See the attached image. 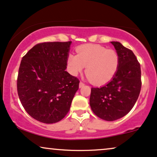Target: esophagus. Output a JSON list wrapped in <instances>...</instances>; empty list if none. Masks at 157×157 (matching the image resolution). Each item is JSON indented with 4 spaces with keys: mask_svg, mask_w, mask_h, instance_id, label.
<instances>
[{
    "mask_svg": "<svg viewBox=\"0 0 157 157\" xmlns=\"http://www.w3.org/2000/svg\"><path fill=\"white\" fill-rule=\"evenodd\" d=\"M84 85H85V83L84 82H80V84H79V87H80V88H82V87L84 86Z\"/></svg>",
    "mask_w": 157,
    "mask_h": 157,
    "instance_id": "34e87169",
    "label": "esophagus"
}]
</instances>
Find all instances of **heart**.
<instances>
[{
	"label": "heart",
	"mask_w": 157,
	"mask_h": 157,
	"mask_svg": "<svg viewBox=\"0 0 157 157\" xmlns=\"http://www.w3.org/2000/svg\"><path fill=\"white\" fill-rule=\"evenodd\" d=\"M77 55H69L67 64L69 72L77 75L86 67L85 74L96 85H104L114 78L120 64L116 51L100 45L85 44L77 47Z\"/></svg>",
	"instance_id": "obj_1"
}]
</instances>
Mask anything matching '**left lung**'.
Instances as JSON below:
<instances>
[{
    "label": "left lung",
    "mask_w": 157,
    "mask_h": 157,
    "mask_svg": "<svg viewBox=\"0 0 157 157\" xmlns=\"http://www.w3.org/2000/svg\"><path fill=\"white\" fill-rule=\"evenodd\" d=\"M120 55V64L114 78L101 88H91L90 105L99 118L114 121L132 109L141 89L140 65L133 52L119 42H111Z\"/></svg>",
    "instance_id": "left-lung-1"
}]
</instances>
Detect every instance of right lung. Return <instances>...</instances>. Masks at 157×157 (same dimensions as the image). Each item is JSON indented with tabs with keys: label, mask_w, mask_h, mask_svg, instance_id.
Wrapping results in <instances>:
<instances>
[{
	"label": "right lung",
	"mask_w": 157,
	"mask_h": 157,
	"mask_svg": "<svg viewBox=\"0 0 157 157\" xmlns=\"http://www.w3.org/2000/svg\"><path fill=\"white\" fill-rule=\"evenodd\" d=\"M72 41L37 43L24 56L17 77V93L26 112L51 124L69 112L80 80L65 69Z\"/></svg>",
	"instance_id": "right-lung-1"
}]
</instances>
